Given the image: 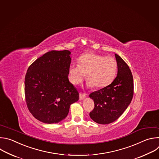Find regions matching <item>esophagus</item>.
I'll list each match as a JSON object with an SVG mask.
<instances>
[{
	"label": "esophagus",
	"instance_id": "1",
	"mask_svg": "<svg viewBox=\"0 0 159 159\" xmlns=\"http://www.w3.org/2000/svg\"><path fill=\"white\" fill-rule=\"evenodd\" d=\"M86 94H84V93H80V99L81 100H83L86 98Z\"/></svg>",
	"mask_w": 159,
	"mask_h": 159
}]
</instances>
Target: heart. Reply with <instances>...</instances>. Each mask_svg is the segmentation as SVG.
<instances>
[{
    "label": "heart",
    "mask_w": 159,
    "mask_h": 159,
    "mask_svg": "<svg viewBox=\"0 0 159 159\" xmlns=\"http://www.w3.org/2000/svg\"><path fill=\"white\" fill-rule=\"evenodd\" d=\"M78 65H71L68 69L70 81L74 85L87 80V88H105L114 80L117 62L111 56H105L95 52H87L78 59Z\"/></svg>",
    "instance_id": "b5f03b06"
}]
</instances>
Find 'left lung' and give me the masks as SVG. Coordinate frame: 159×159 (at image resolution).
Returning a JSON list of instances; mask_svg holds the SVG:
<instances>
[{
  "label": "left lung",
  "instance_id": "left-lung-1",
  "mask_svg": "<svg viewBox=\"0 0 159 159\" xmlns=\"http://www.w3.org/2000/svg\"><path fill=\"white\" fill-rule=\"evenodd\" d=\"M118 73L108 86L89 94L94 108L90 118L99 124H108L117 120L130 104L134 95V80L127 64L115 54Z\"/></svg>",
  "mask_w": 159,
  "mask_h": 159
}]
</instances>
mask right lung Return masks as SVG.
I'll list each match as a JSON object with an SVG mask.
<instances>
[{"mask_svg":"<svg viewBox=\"0 0 159 159\" xmlns=\"http://www.w3.org/2000/svg\"><path fill=\"white\" fill-rule=\"evenodd\" d=\"M68 50L51 51L37 59L28 68L24 82L29 111L45 123H56L68 115L79 93L69 81L71 64Z\"/></svg>","mask_w":159,"mask_h":159,"instance_id":"obj_1","label":"right lung"}]
</instances>
